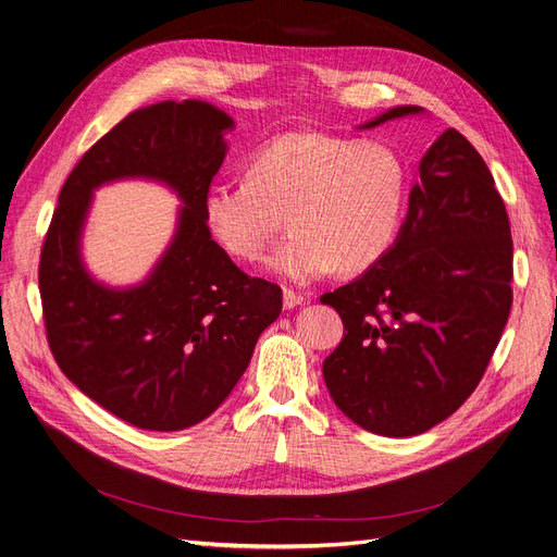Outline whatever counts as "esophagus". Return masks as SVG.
<instances>
[{
  "mask_svg": "<svg viewBox=\"0 0 557 557\" xmlns=\"http://www.w3.org/2000/svg\"><path fill=\"white\" fill-rule=\"evenodd\" d=\"M304 301H306L304 295H297V293H293V290H283V308H285V310L297 308V306H301Z\"/></svg>",
  "mask_w": 557,
  "mask_h": 557,
  "instance_id": "34e87169",
  "label": "esophagus"
}]
</instances>
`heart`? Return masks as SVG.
Listing matches in <instances>:
<instances>
[{"instance_id": "obj_1", "label": "heart", "mask_w": 557, "mask_h": 557, "mask_svg": "<svg viewBox=\"0 0 557 557\" xmlns=\"http://www.w3.org/2000/svg\"><path fill=\"white\" fill-rule=\"evenodd\" d=\"M407 203V171L376 141L295 129L251 152L247 181L203 194L210 235L237 260H256L283 226L290 237L267 260L270 272L306 285L336 267L366 272L395 244Z\"/></svg>"}]
</instances>
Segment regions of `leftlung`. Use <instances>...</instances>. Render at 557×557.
<instances>
[{
  "instance_id": "obj_1",
  "label": "left lung",
  "mask_w": 557,
  "mask_h": 557,
  "mask_svg": "<svg viewBox=\"0 0 557 557\" xmlns=\"http://www.w3.org/2000/svg\"><path fill=\"white\" fill-rule=\"evenodd\" d=\"M425 114L393 107L359 125ZM511 235L480 152L448 127L422 154L391 251L320 297L345 324L322 366L356 425L416 436L453 416L480 384L511 306Z\"/></svg>"
}]
</instances>
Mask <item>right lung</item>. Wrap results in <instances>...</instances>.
<instances>
[{
    "label": "right lung",
    "mask_w": 557,
    "mask_h": 557,
    "mask_svg": "<svg viewBox=\"0 0 557 557\" xmlns=\"http://www.w3.org/2000/svg\"><path fill=\"white\" fill-rule=\"evenodd\" d=\"M233 127L226 111L203 100L132 111L84 152L42 244L38 285L59 368L94 403L141 430H187L214 413L281 313V287L244 274L203 219V194L224 164ZM127 176L166 184L184 206L151 274L111 288L85 270L81 233L92 191Z\"/></svg>",
    "instance_id": "obj_1"
}]
</instances>
